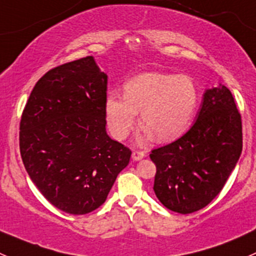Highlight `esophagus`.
Listing matches in <instances>:
<instances>
[{"instance_id":"esophagus-1","label":"esophagus","mask_w":256,"mask_h":256,"mask_svg":"<svg viewBox=\"0 0 256 256\" xmlns=\"http://www.w3.org/2000/svg\"><path fill=\"white\" fill-rule=\"evenodd\" d=\"M144 157V154L141 151H134L132 152V160L134 161H140Z\"/></svg>"}]
</instances>
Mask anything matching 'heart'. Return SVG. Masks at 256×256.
Returning a JSON list of instances; mask_svg holds the SVG:
<instances>
[{
    "instance_id": "obj_1",
    "label": "heart",
    "mask_w": 256,
    "mask_h": 256,
    "mask_svg": "<svg viewBox=\"0 0 256 256\" xmlns=\"http://www.w3.org/2000/svg\"><path fill=\"white\" fill-rule=\"evenodd\" d=\"M200 104V90L190 76L144 73L128 80L124 95L116 92L105 100L108 126L118 140L130 134L138 121L144 125L138 142L156 136L158 141H172L192 125Z\"/></svg>"
}]
</instances>
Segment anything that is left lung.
Listing matches in <instances>:
<instances>
[{
  "mask_svg": "<svg viewBox=\"0 0 256 256\" xmlns=\"http://www.w3.org/2000/svg\"><path fill=\"white\" fill-rule=\"evenodd\" d=\"M242 148V118L230 90L207 89L192 128L150 154L157 168L154 194L180 214L204 208L223 190Z\"/></svg>",
  "mask_w": 256,
  "mask_h": 256,
  "instance_id": "8db88e82",
  "label": "left lung"
}]
</instances>
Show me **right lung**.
Wrapping results in <instances>:
<instances>
[{"instance_id": "add662e5", "label": "right lung", "mask_w": 256, "mask_h": 256, "mask_svg": "<svg viewBox=\"0 0 256 256\" xmlns=\"http://www.w3.org/2000/svg\"><path fill=\"white\" fill-rule=\"evenodd\" d=\"M108 76L89 56L46 73L30 95L20 150L32 182L54 207L86 214L106 200L131 151L106 132Z\"/></svg>"}]
</instances>
